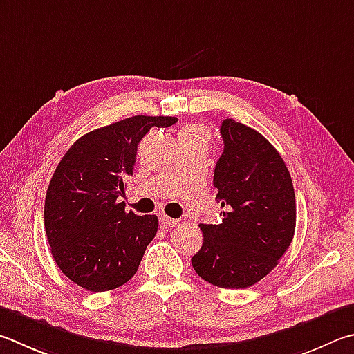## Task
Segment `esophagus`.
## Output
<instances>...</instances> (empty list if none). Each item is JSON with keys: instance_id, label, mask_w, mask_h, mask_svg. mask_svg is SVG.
Returning a JSON list of instances; mask_svg holds the SVG:
<instances>
[{"instance_id": "1", "label": "esophagus", "mask_w": 354, "mask_h": 354, "mask_svg": "<svg viewBox=\"0 0 354 354\" xmlns=\"http://www.w3.org/2000/svg\"><path fill=\"white\" fill-rule=\"evenodd\" d=\"M160 226H162L164 229H169V227H175L178 224V220H175V218H170L167 215H160Z\"/></svg>"}]
</instances>
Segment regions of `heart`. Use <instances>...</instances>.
Returning a JSON list of instances; mask_svg holds the SVG:
<instances>
[{
  "instance_id": "obj_1",
  "label": "heart",
  "mask_w": 354,
  "mask_h": 354,
  "mask_svg": "<svg viewBox=\"0 0 354 354\" xmlns=\"http://www.w3.org/2000/svg\"><path fill=\"white\" fill-rule=\"evenodd\" d=\"M181 133H201V130H199V128H196V127H187V128H184Z\"/></svg>"
}]
</instances>
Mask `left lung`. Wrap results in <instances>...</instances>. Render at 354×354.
Instances as JSON below:
<instances>
[{"label": "left lung", "mask_w": 354, "mask_h": 354, "mask_svg": "<svg viewBox=\"0 0 354 354\" xmlns=\"http://www.w3.org/2000/svg\"><path fill=\"white\" fill-rule=\"evenodd\" d=\"M220 133L214 185L224 218L199 224L204 239L192 266L212 285L243 289L266 277L291 244L295 195L285 160L265 136L234 119H224Z\"/></svg>", "instance_id": "1"}]
</instances>
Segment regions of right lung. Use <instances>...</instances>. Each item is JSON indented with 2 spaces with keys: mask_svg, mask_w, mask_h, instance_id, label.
<instances>
[{
  "mask_svg": "<svg viewBox=\"0 0 354 354\" xmlns=\"http://www.w3.org/2000/svg\"><path fill=\"white\" fill-rule=\"evenodd\" d=\"M170 115H133L77 139L57 165L44 199V229L54 260L91 292L127 283L158 232L156 215H134L119 196L133 175L138 145Z\"/></svg>",
  "mask_w": 354,
  "mask_h": 354,
  "instance_id": "right-lung-1",
  "label": "right lung"
}]
</instances>
